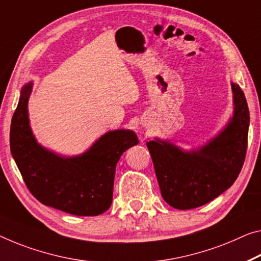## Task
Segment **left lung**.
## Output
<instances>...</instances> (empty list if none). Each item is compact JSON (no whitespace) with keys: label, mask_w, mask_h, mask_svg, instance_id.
Returning <instances> with one entry per match:
<instances>
[{"label":"left lung","mask_w":261,"mask_h":261,"mask_svg":"<svg viewBox=\"0 0 261 261\" xmlns=\"http://www.w3.org/2000/svg\"><path fill=\"white\" fill-rule=\"evenodd\" d=\"M233 115L219 133L197 149L184 150L169 140L147 142L163 199L178 210L202 206L237 179L247 149L250 113L244 92L231 83Z\"/></svg>","instance_id":"obj_1"}]
</instances>
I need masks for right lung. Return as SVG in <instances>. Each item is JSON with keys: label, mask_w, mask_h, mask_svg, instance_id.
I'll use <instances>...</instances> for the list:
<instances>
[{"label": "right lung", "mask_w": 261, "mask_h": 261, "mask_svg": "<svg viewBox=\"0 0 261 261\" xmlns=\"http://www.w3.org/2000/svg\"><path fill=\"white\" fill-rule=\"evenodd\" d=\"M33 83L23 86L11 119L10 151L39 202L75 216H98L110 209L115 167L128 148L139 143L133 130H110L85 153L62 156L42 147L31 130L28 101Z\"/></svg>", "instance_id": "1"}]
</instances>
